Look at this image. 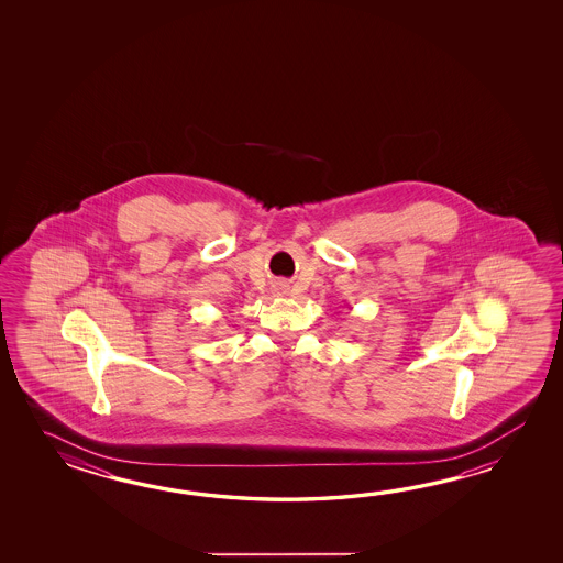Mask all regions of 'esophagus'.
Listing matches in <instances>:
<instances>
[{
    "instance_id": "obj_1",
    "label": "esophagus",
    "mask_w": 563,
    "mask_h": 563,
    "mask_svg": "<svg viewBox=\"0 0 563 563\" xmlns=\"http://www.w3.org/2000/svg\"><path fill=\"white\" fill-rule=\"evenodd\" d=\"M287 286L286 284H277V291H282V294H286Z\"/></svg>"
}]
</instances>
